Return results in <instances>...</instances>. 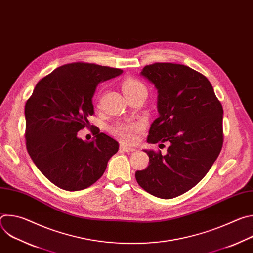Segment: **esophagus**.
I'll list each match as a JSON object with an SVG mask.
<instances>
[{"label": "esophagus", "mask_w": 253, "mask_h": 253, "mask_svg": "<svg viewBox=\"0 0 253 253\" xmlns=\"http://www.w3.org/2000/svg\"><path fill=\"white\" fill-rule=\"evenodd\" d=\"M120 150L123 151V152H133V151H135V148H132V147H129V146H125V145H121L120 146Z\"/></svg>", "instance_id": "obj_1"}]
</instances>
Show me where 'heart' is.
I'll list each match as a JSON object with an SVG mask.
<instances>
[{
    "label": "heart",
    "mask_w": 253,
    "mask_h": 253,
    "mask_svg": "<svg viewBox=\"0 0 253 253\" xmlns=\"http://www.w3.org/2000/svg\"><path fill=\"white\" fill-rule=\"evenodd\" d=\"M121 89L125 97H129L140 91H146L142 82L134 78H126L121 83ZM140 129L137 123H118L110 128L112 134L123 143H133L136 137V132Z\"/></svg>",
    "instance_id": "obj_1"
}]
</instances>
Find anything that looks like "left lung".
I'll return each instance as SVG.
<instances>
[{"mask_svg": "<svg viewBox=\"0 0 253 253\" xmlns=\"http://www.w3.org/2000/svg\"><path fill=\"white\" fill-rule=\"evenodd\" d=\"M140 75L158 93L159 116L147 142H168L169 147L165 155L144 150L149 165L135 177L151 195L171 199L200 182L217 159L223 143V109L207 78L187 66L155 63L144 67Z\"/></svg>", "mask_w": 253, "mask_h": 253, "instance_id": "1", "label": "left lung"}]
</instances>
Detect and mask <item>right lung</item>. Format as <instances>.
<instances>
[{
    "mask_svg": "<svg viewBox=\"0 0 253 253\" xmlns=\"http://www.w3.org/2000/svg\"><path fill=\"white\" fill-rule=\"evenodd\" d=\"M121 69L88 63L55 69L36 85L25 106L27 150L50 181L67 191L83 190L103 175L119 144L104 133L91 142L78 137L94 114L92 98L99 83Z\"/></svg>",
    "mask_w": 253,
    "mask_h": 253,
    "instance_id": "1",
    "label": "right lung"
}]
</instances>
